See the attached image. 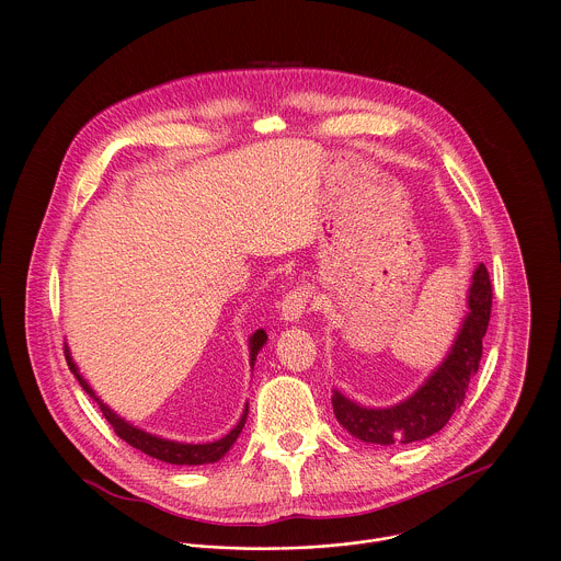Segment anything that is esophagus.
I'll use <instances>...</instances> for the list:
<instances>
[{
    "label": "esophagus",
    "mask_w": 561,
    "mask_h": 561,
    "mask_svg": "<svg viewBox=\"0 0 561 561\" xmlns=\"http://www.w3.org/2000/svg\"><path fill=\"white\" fill-rule=\"evenodd\" d=\"M311 302V289L307 285H298L291 291L285 294L280 311H283V320L298 321L309 309Z\"/></svg>",
    "instance_id": "esophagus-1"
}]
</instances>
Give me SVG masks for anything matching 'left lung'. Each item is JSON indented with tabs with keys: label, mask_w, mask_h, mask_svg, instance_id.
Returning a JSON list of instances; mask_svg holds the SVG:
<instances>
[{
	"label": "left lung",
	"mask_w": 561,
	"mask_h": 561,
	"mask_svg": "<svg viewBox=\"0 0 561 561\" xmlns=\"http://www.w3.org/2000/svg\"><path fill=\"white\" fill-rule=\"evenodd\" d=\"M467 302L469 313L447 358L408 400L391 408H365L332 391L334 416L352 436L376 445H405L445 427L456 408L462 405L469 382L480 369L481 339L492 307V285L483 263L473 272Z\"/></svg>",
	"instance_id": "obj_1"
}]
</instances>
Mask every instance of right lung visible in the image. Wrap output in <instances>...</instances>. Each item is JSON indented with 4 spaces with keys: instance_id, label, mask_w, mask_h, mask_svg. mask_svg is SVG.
<instances>
[{
    "instance_id": "obj_1",
    "label": "right lung",
    "mask_w": 561,
    "mask_h": 561,
    "mask_svg": "<svg viewBox=\"0 0 561 561\" xmlns=\"http://www.w3.org/2000/svg\"><path fill=\"white\" fill-rule=\"evenodd\" d=\"M267 341V334L265 330H256L252 336H250V365H254L256 360V354L259 350L263 347V343ZM65 356H67V363H69V369L76 374V378L80 380L81 389L99 403L103 416L107 419V423L114 427V432L118 434V438H123L125 443H129L131 447L140 449L142 454L151 456V458H158L161 462H168V465H187V467H196V465H211V462H218L231 447L233 443L238 440V436L243 430V423H245V416H248V403H245V410L241 414L240 423L227 434L222 436L220 440H214V443H205V445H187V443H174V440H165L160 436H153L145 430H138L134 425H129L125 419H121L112 408H107L103 401L99 400L94 396V391L90 389V385L83 380L78 371V365L73 363L71 354H69V347L65 345Z\"/></svg>"
}]
</instances>
